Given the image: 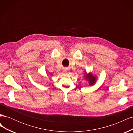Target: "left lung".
I'll return each mask as SVG.
<instances>
[{
    "mask_svg": "<svg viewBox=\"0 0 133 133\" xmlns=\"http://www.w3.org/2000/svg\"><path fill=\"white\" fill-rule=\"evenodd\" d=\"M85 78L86 79L89 80V84L91 85H93V84L95 83L96 79L95 78V76H94L91 74H88V75L86 74L85 75Z\"/></svg>",
    "mask_w": 133,
    "mask_h": 133,
    "instance_id": "1",
    "label": "left lung"
}]
</instances>
